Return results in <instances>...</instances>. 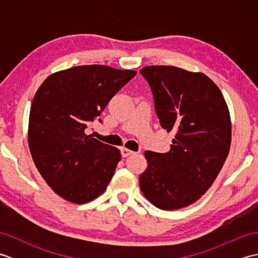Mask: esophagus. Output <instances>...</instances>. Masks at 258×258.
Masks as SVG:
<instances>
[{
	"label": "esophagus",
	"instance_id": "obj_1",
	"mask_svg": "<svg viewBox=\"0 0 258 258\" xmlns=\"http://www.w3.org/2000/svg\"><path fill=\"white\" fill-rule=\"evenodd\" d=\"M120 154H122L123 157H127L130 155L134 154V152L131 151V150H127V149H122V150H120Z\"/></svg>",
	"mask_w": 258,
	"mask_h": 258
}]
</instances>
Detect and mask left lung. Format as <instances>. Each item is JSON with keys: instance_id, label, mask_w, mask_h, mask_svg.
<instances>
[{"instance_id": "1", "label": "left lung", "mask_w": 258, "mask_h": 258, "mask_svg": "<svg viewBox=\"0 0 258 258\" xmlns=\"http://www.w3.org/2000/svg\"><path fill=\"white\" fill-rule=\"evenodd\" d=\"M160 124L175 131L171 150L146 151L140 175L144 196L161 210L190 205L210 188L229 152L231 117L220 89L203 73L175 67L143 68Z\"/></svg>"}]
</instances>
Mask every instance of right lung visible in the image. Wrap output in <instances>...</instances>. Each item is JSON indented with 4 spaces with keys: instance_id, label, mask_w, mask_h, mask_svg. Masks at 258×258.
I'll return each mask as SVG.
<instances>
[{
    "instance_id": "add662e5",
    "label": "right lung",
    "mask_w": 258,
    "mask_h": 258,
    "mask_svg": "<svg viewBox=\"0 0 258 258\" xmlns=\"http://www.w3.org/2000/svg\"><path fill=\"white\" fill-rule=\"evenodd\" d=\"M135 75L131 70L83 65L50 75L35 93L29 119L31 154L48 186L67 201L90 202L111 182L119 151L85 130Z\"/></svg>"
}]
</instances>
